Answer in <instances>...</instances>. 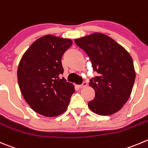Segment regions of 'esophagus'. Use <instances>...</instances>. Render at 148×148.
I'll return each mask as SVG.
<instances>
[{
    "label": "esophagus",
    "mask_w": 148,
    "mask_h": 148,
    "mask_svg": "<svg viewBox=\"0 0 148 148\" xmlns=\"http://www.w3.org/2000/svg\"><path fill=\"white\" fill-rule=\"evenodd\" d=\"M87 86V83L86 82H84L82 83V84H80V85H78V87H79V88H83V87H85Z\"/></svg>",
    "instance_id": "34e87169"
}]
</instances>
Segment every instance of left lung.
<instances>
[{
    "label": "left lung",
    "instance_id": "obj_1",
    "mask_svg": "<svg viewBox=\"0 0 148 148\" xmlns=\"http://www.w3.org/2000/svg\"><path fill=\"white\" fill-rule=\"evenodd\" d=\"M90 58L98 76L90 80L95 96L88 103L92 112L109 116L118 112L130 98L135 80L132 58L127 50L106 34L95 32L74 40Z\"/></svg>",
    "mask_w": 148,
    "mask_h": 148
}]
</instances>
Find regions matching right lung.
I'll return each instance as SVG.
<instances>
[{
    "instance_id": "add662e5",
    "label": "right lung",
    "mask_w": 148,
    "mask_h": 148,
    "mask_svg": "<svg viewBox=\"0 0 148 148\" xmlns=\"http://www.w3.org/2000/svg\"><path fill=\"white\" fill-rule=\"evenodd\" d=\"M72 40L47 34L34 41L26 51L17 70L20 90L36 113L47 117L67 109L74 86L60 78L64 73L61 58Z\"/></svg>"
}]
</instances>
